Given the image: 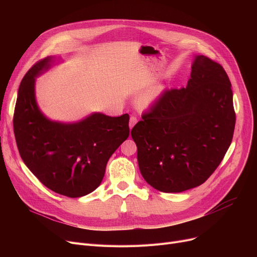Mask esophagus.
I'll return each mask as SVG.
<instances>
[{"mask_svg": "<svg viewBox=\"0 0 257 257\" xmlns=\"http://www.w3.org/2000/svg\"><path fill=\"white\" fill-rule=\"evenodd\" d=\"M138 123V117L134 116V115H131L130 116V120H129V127L130 129H132L134 127V125H136Z\"/></svg>", "mask_w": 257, "mask_h": 257, "instance_id": "esophagus-1", "label": "esophagus"}]
</instances>
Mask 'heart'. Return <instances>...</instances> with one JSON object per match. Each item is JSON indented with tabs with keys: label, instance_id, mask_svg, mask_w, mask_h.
Returning <instances> with one entry per match:
<instances>
[{
	"label": "heart",
	"instance_id": "b5f03b06",
	"mask_svg": "<svg viewBox=\"0 0 257 257\" xmlns=\"http://www.w3.org/2000/svg\"><path fill=\"white\" fill-rule=\"evenodd\" d=\"M159 92H160V88H154L151 91L147 92L146 94H144V96L141 98L140 104L142 106H148L149 104H151L155 100V98L158 96Z\"/></svg>",
	"mask_w": 257,
	"mask_h": 257
}]
</instances>
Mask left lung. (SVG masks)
I'll return each instance as SVG.
<instances>
[{
    "instance_id": "8db88e82",
    "label": "left lung",
    "mask_w": 257,
    "mask_h": 257,
    "mask_svg": "<svg viewBox=\"0 0 257 257\" xmlns=\"http://www.w3.org/2000/svg\"><path fill=\"white\" fill-rule=\"evenodd\" d=\"M131 130L144 179L157 191L181 193L204 183L233 138L230 80L212 59L196 56L185 88L165 90Z\"/></svg>"
}]
</instances>
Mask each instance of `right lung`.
<instances>
[{"mask_svg":"<svg viewBox=\"0 0 257 257\" xmlns=\"http://www.w3.org/2000/svg\"><path fill=\"white\" fill-rule=\"evenodd\" d=\"M52 58L37 61L24 76L13 114L20 155L51 191L70 198L85 196L100 185L108 159L129 137V114L94 113L76 124L51 121L39 111L35 77Z\"/></svg>","mask_w":257,"mask_h":257,"instance_id":"1","label":"right lung"}]
</instances>
